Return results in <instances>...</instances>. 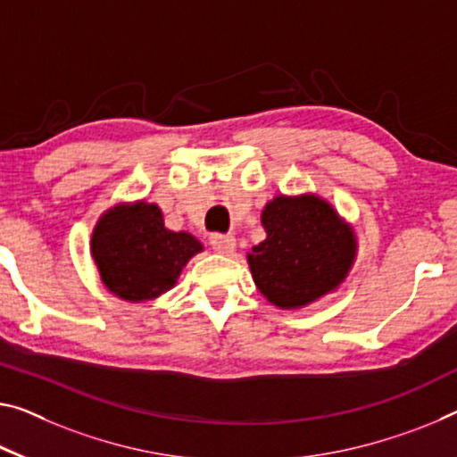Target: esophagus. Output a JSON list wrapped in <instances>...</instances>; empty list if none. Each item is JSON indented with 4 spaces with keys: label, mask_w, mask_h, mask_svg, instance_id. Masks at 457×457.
I'll use <instances>...</instances> for the list:
<instances>
[{
    "label": "esophagus",
    "mask_w": 457,
    "mask_h": 457,
    "mask_svg": "<svg viewBox=\"0 0 457 457\" xmlns=\"http://www.w3.org/2000/svg\"><path fill=\"white\" fill-rule=\"evenodd\" d=\"M210 247L220 255H230L237 247V241L233 235H212L210 237Z\"/></svg>",
    "instance_id": "obj_1"
}]
</instances>
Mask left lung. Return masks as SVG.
Masks as SVG:
<instances>
[{
    "mask_svg": "<svg viewBox=\"0 0 457 457\" xmlns=\"http://www.w3.org/2000/svg\"><path fill=\"white\" fill-rule=\"evenodd\" d=\"M265 238L247 253L257 290L296 311L339 290L357 259V235L319 194H278L262 210Z\"/></svg>",
    "mask_w": 457,
    "mask_h": 457,
    "instance_id": "8db88e82",
    "label": "left lung"
}]
</instances>
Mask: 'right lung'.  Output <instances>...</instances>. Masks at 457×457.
I'll return each instance as SVG.
<instances>
[{
  "label": "right lung",
  "mask_w": 457,
  "mask_h": 457,
  "mask_svg": "<svg viewBox=\"0 0 457 457\" xmlns=\"http://www.w3.org/2000/svg\"><path fill=\"white\" fill-rule=\"evenodd\" d=\"M204 251L194 235L165 227L145 200L118 202L97 219L89 253L106 290L126 302H149L178 284L189 259Z\"/></svg>",
  "instance_id": "1"
}]
</instances>
